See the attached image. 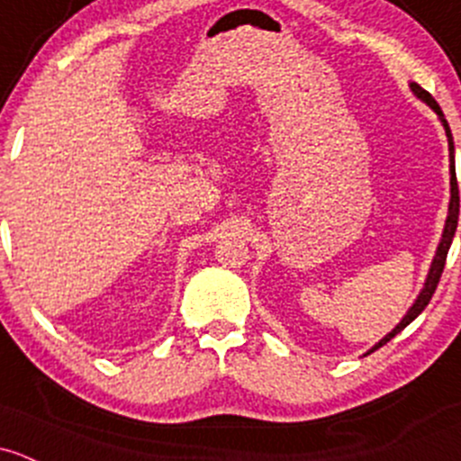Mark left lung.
<instances>
[{
	"mask_svg": "<svg viewBox=\"0 0 461 461\" xmlns=\"http://www.w3.org/2000/svg\"><path fill=\"white\" fill-rule=\"evenodd\" d=\"M411 90H413L415 95L420 96V99L426 101V104H429L430 108H433L435 113L439 114V119H442V123H444V130H447V137H448V154H450V205H448V218H447V227H444L442 243H439V247H438V254H435L433 265H430L429 278H426L422 294L418 295V300H415L413 307L409 309V313H406V316L402 318V322L397 324V327L393 329V331L389 333V336L382 338V340L377 342V345L373 347L371 351H377V348H380V347H384L386 342L391 340V338H395L397 333H400L402 329L406 327V324L413 322V320L418 318L420 313L424 312V307H426V304H429V300L433 298L435 289H438L439 278H442L444 265H447L448 247H450V243H453V236H455V230H457V218H459V187H457V176H455V145H453V137H450V128H448L447 119H444L442 110H439L438 101H435L433 96H430V92H426V90L422 88V86H418V84H411ZM371 351H369V353H371Z\"/></svg>",
	"mask_w": 461,
	"mask_h": 461,
	"instance_id": "left-lung-1",
	"label": "left lung"
}]
</instances>
